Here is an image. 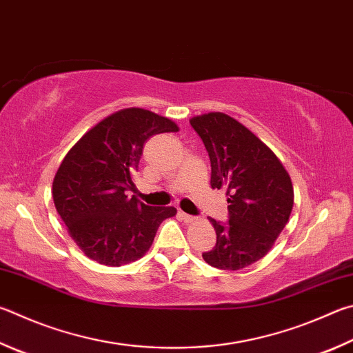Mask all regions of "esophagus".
Listing matches in <instances>:
<instances>
[{
  "instance_id": "esophagus-1",
  "label": "esophagus",
  "mask_w": 353,
  "mask_h": 353,
  "mask_svg": "<svg viewBox=\"0 0 353 353\" xmlns=\"http://www.w3.org/2000/svg\"><path fill=\"white\" fill-rule=\"evenodd\" d=\"M179 216H181V219H182L183 222H187V223H191V222H196V221H197L196 216L187 214V213H183V211H179Z\"/></svg>"
}]
</instances>
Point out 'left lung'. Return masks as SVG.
Masks as SVG:
<instances>
[{"instance_id":"obj_1","label":"left lung","mask_w":353,"mask_h":353,"mask_svg":"<svg viewBox=\"0 0 353 353\" xmlns=\"http://www.w3.org/2000/svg\"><path fill=\"white\" fill-rule=\"evenodd\" d=\"M191 126L211 162V188L225 190L228 222L208 217L216 245L202 258L221 270H241L270 252L293 208L284 165L248 128L223 112L196 115Z\"/></svg>"}]
</instances>
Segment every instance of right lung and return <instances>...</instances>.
Returning <instances> with one entry per match:
<instances>
[{
  "mask_svg": "<svg viewBox=\"0 0 353 353\" xmlns=\"http://www.w3.org/2000/svg\"><path fill=\"white\" fill-rule=\"evenodd\" d=\"M174 121L142 108L120 110L91 128L63 159L54 177L55 208L70 238L89 259L120 267L148 252L160 223L174 207H150L128 197L143 145Z\"/></svg>",
  "mask_w": 353,
  "mask_h": 353,
  "instance_id": "add662e5",
  "label": "right lung"
}]
</instances>
